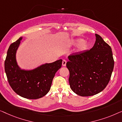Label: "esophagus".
Segmentation results:
<instances>
[{
	"label": "esophagus",
	"instance_id": "34e87169",
	"mask_svg": "<svg viewBox=\"0 0 122 122\" xmlns=\"http://www.w3.org/2000/svg\"><path fill=\"white\" fill-rule=\"evenodd\" d=\"M66 61L65 60H63L62 61V66H66Z\"/></svg>",
	"mask_w": 122,
	"mask_h": 122
}]
</instances>
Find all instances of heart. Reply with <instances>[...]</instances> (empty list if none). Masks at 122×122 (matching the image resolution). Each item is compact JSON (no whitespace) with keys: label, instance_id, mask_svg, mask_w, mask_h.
<instances>
[{"label":"heart","instance_id":"b5f03b06","mask_svg":"<svg viewBox=\"0 0 122 122\" xmlns=\"http://www.w3.org/2000/svg\"><path fill=\"white\" fill-rule=\"evenodd\" d=\"M70 44L73 46H77V52H82L86 51L90 47V43L88 41L83 40L81 38H76L73 39L70 42Z\"/></svg>","mask_w":122,"mask_h":122}]
</instances>
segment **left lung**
<instances>
[{
	"mask_svg": "<svg viewBox=\"0 0 122 122\" xmlns=\"http://www.w3.org/2000/svg\"><path fill=\"white\" fill-rule=\"evenodd\" d=\"M93 47L70 55L66 67L69 70L70 88L75 93L87 97L102 91L110 80L114 68L112 49L96 34Z\"/></svg>",
	"mask_w": 122,
	"mask_h": 122,
	"instance_id": "1",
	"label": "left lung"
}]
</instances>
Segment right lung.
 <instances>
[{
    "mask_svg": "<svg viewBox=\"0 0 122 122\" xmlns=\"http://www.w3.org/2000/svg\"><path fill=\"white\" fill-rule=\"evenodd\" d=\"M23 37L10 45L4 67L8 81L15 93L27 99L40 98L50 90L56 72L61 67L62 60L46 63L32 70L22 69L16 61V55Z\"/></svg>",
    "mask_w": 122,
    "mask_h": 122,
    "instance_id": "obj_1",
    "label": "right lung"
}]
</instances>
